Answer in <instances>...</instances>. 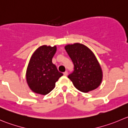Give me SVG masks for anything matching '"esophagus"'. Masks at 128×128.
<instances>
[{
	"label": "esophagus",
	"instance_id": "1",
	"mask_svg": "<svg viewBox=\"0 0 128 128\" xmlns=\"http://www.w3.org/2000/svg\"><path fill=\"white\" fill-rule=\"evenodd\" d=\"M63 75H64V76H67V75H68V72H65L63 73Z\"/></svg>",
	"mask_w": 128,
	"mask_h": 128
}]
</instances>
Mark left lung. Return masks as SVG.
<instances>
[{
    "mask_svg": "<svg viewBox=\"0 0 128 128\" xmlns=\"http://www.w3.org/2000/svg\"><path fill=\"white\" fill-rule=\"evenodd\" d=\"M74 65V71L68 76L76 89L84 93L97 88L102 80V70L94 53L78 42L65 46Z\"/></svg>",
    "mask_w": 128,
    "mask_h": 128,
    "instance_id": "8db88e82",
    "label": "left lung"
}]
</instances>
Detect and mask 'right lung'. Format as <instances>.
I'll return each mask as SVG.
<instances>
[{"label": "right lung", "mask_w": 128, "mask_h": 128, "mask_svg": "<svg viewBox=\"0 0 128 128\" xmlns=\"http://www.w3.org/2000/svg\"><path fill=\"white\" fill-rule=\"evenodd\" d=\"M56 46L42 45L31 56L26 70V82L33 92L46 95L55 87V83L63 75L52 63Z\"/></svg>", "instance_id": "obj_1"}]
</instances>
